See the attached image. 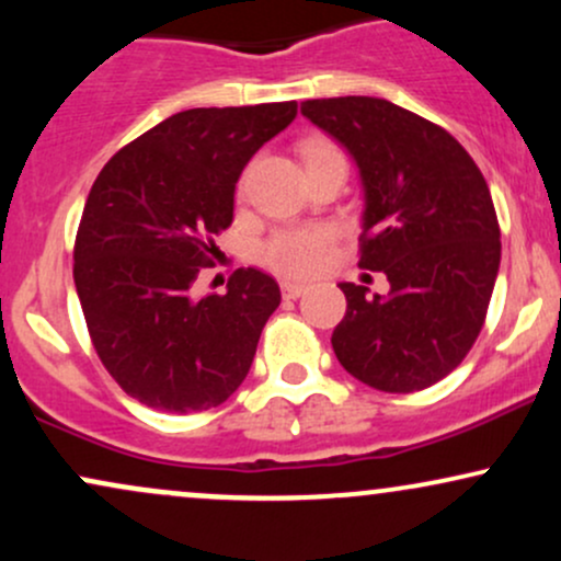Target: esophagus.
<instances>
[{"mask_svg":"<svg viewBox=\"0 0 561 561\" xmlns=\"http://www.w3.org/2000/svg\"><path fill=\"white\" fill-rule=\"evenodd\" d=\"M302 293H306V285H295V282H282V295H285L287 300L300 298Z\"/></svg>","mask_w":561,"mask_h":561,"instance_id":"obj_1","label":"esophagus"}]
</instances>
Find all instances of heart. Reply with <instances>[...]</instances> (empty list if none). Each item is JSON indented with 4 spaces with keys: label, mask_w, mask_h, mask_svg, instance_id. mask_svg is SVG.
I'll return each instance as SVG.
<instances>
[{
    "label": "heart",
    "mask_w": 561,
    "mask_h": 561,
    "mask_svg": "<svg viewBox=\"0 0 561 561\" xmlns=\"http://www.w3.org/2000/svg\"><path fill=\"white\" fill-rule=\"evenodd\" d=\"M302 158H306V169L324 163H345L343 152L327 139H308L302 145ZM332 242L334 234L327 227L279 229L263 244L261 259L272 272L282 276H311L321 268Z\"/></svg>",
    "instance_id": "heart-1"
}]
</instances>
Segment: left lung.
<instances>
[{"label":"left lung","instance_id":"1","mask_svg":"<svg viewBox=\"0 0 561 561\" xmlns=\"http://www.w3.org/2000/svg\"><path fill=\"white\" fill-rule=\"evenodd\" d=\"M300 113L356 160L366 199L358 266L390 282L388 298L340 285L347 308L334 356L375 390L430 388L485 324L501 263L491 190L446 128L388 100H306Z\"/></svg>","mask_w":561,"mask_h":561}]
</instances>
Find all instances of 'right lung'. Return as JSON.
I'll return each instance as SVG.
<instances>
[{
  "mask_svg": "<svg viewBox=\"0 0 561 561\" xmlns=\"http://www.w3.org/2000/svg\"><path fill=\"white\" fill-rule=\"evenodd\" d=\"M298 102L192 107L107 160L76 231L73 279L89 337L126 396L169 414L221 405L242 385L279 285L259 268L195 295L234 218L248 160Z\"/></svg>",
  "mask_w": 561,
  "mask_h": 561,
  "instance_id": "add662e5",
  "label": "right lung"
}]
</instances>
